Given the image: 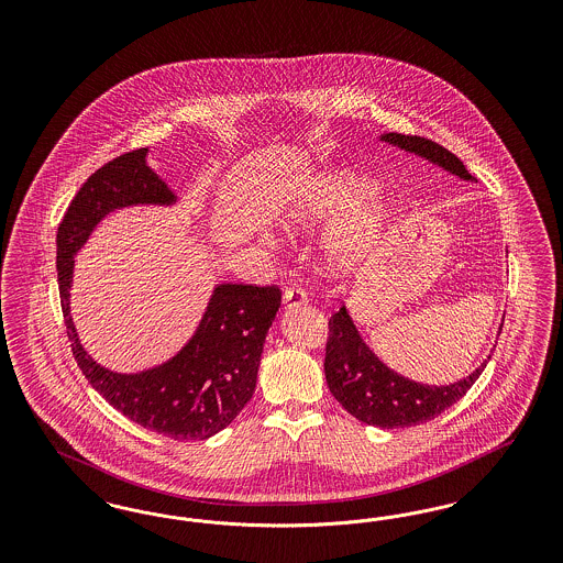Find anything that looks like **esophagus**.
Listing matches in <instances>:
<instances>
[{"label": "esophagus", "instance_id": "obj_1", "mask_svg": "<svg viewBox=\"0 0 563 563\" xmlns=\"http://www.w3.org/2000/svg\"><path fill=\"white\" fill-rule=\"evenodd\" d=\"M306 299H308V295L303 294L301 289H287L283 294V306H285V310H295V308L303 306Z\"/></svg>", "mask_w": 563, "mask_h": 563}]
</instances>
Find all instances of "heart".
Listing matches in <instances>:
<instances>
[{
  "label": "heart",
  "instance_id": "obj_1",
  "mask_svg": "<svg viewBox=\"0 0 563 563\" xmlns=\"http://www.w3.org/2000/svg\"><path fill=\"white\" fill-rule=\"evenodd\" d=\"M379 184L349 168H324L295 189L280 213L287 232L329 228L322 239L321 257L331 274L358 268L382 241L395 205L374 198Z\"/></svg>",
  "mask_w": 563,
  "mask_h": 563
}]
</instances>
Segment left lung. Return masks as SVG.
<instances>
[{
  "label": "left lung",
  "instance_id": "8db88e82",
  "mask_svg": "<svg viewBox=\"0 0 563 563\" xmlns=\"http://www.w3.org/2000/svg\"><path fill=\"white\" fill-rule=\"evenodd\" d=\"M377 139L416 154L464 181H477L460 158L430 139L399 133H384ZM489 358L492 356H487L473 374L448 386L413 382L379 361L358 333L349 306H342L329 321L324 377L331 395L356 420L379 429H405L424 424L460 401L477 382Z\"/></svg>",
  "mask_w": 563,
  "mask_h": 563
}]
</instances>
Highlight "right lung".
Returning <instances> with one entry per match:
<instances>
[{"instance_id": "obj_1", "label": "right lung", "mask_w": 563, "mask_h": 563, "mask_svg": "<svg viewBox=\"0 0 563 563\" xmlns=\"http://www.w3.org/2000/svg\"><path fill=\"white\" fill-rule=\"evenodd\" d=\"M150 147L118 156L81 186L56 234L63 317L74 356L92 388L143 429L202 441L232 424L255 393L269 327L280 308L276 287L214 285L188 342L158 365L113 372L84 349L71 317L76 255L97 225L133 207L175 209L181 196L147 162Z\"/></svg>"}]
</instances>
